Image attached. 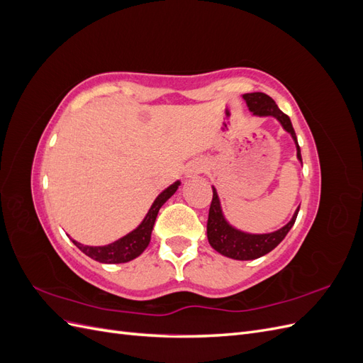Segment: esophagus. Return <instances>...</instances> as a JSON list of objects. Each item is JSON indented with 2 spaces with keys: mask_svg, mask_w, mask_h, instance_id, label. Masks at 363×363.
Returning a JSON list of instances; mask_svg holds the SVG:
<instances>
[{
  "mask_svg": "<svg viewBox=\"0 0 363 363\" xmlns=\"http://www.w3.org/2000/svg\"><path fill=\"white\" fill-rule=\"evenodd\" d=\"M203 171V164L201 163H192V167L189 168L191 174H199Z\"/></svg>",
  "mask_w": 363,
  "mask_h": 363,
  "instance_id": "esophagus-1",
  "label": "esophagus"
}]
</instances>
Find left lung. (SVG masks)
I'll return each instance as SVG.
<instances>
[{
    "label": "left lung",
    "instance_id": "1",
    "mask_svg": "<svg viewBox=\"0 0 363 363\" xmlns=\"http://www.w3.org/2000/svg\"><path fill=\"white\" fill-rule=\"evenodd\" d=\"M245 101L250 107V111L259 115V116H276L284 130L289 131L292 135L295 144H296V157L301 160V150L298 145V140H296L295 130L292 127L291 118L283 113L276 101L272 98L263 92H252V94H245L244 95ZM213 191V196L211 201V208H208V219H207V239L208 244H211L218 252L221 255L238 259V260H252V259H259L262 256H265L267 252L272 251L276 248L284 236L288 235L289 230L292 228L296 215H298L300 207L296 208L295 215L292 216L291 221L284 225L283 228L277 230L274 233L268 235H247L242 232H238L233 227H230L225 219L221 213V207H219V200L218 195Z\"/></svg>",
    "mask_w": 363,
    "mask_h": 363
}]
</instances>
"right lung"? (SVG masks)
<instances>
[{
  "mask_svg": "<svg viewBox=\"0 0 363 363\" xmlns=\"http://www.w3.org/2000/svg\"><path fill=\"white\" fill-rule=\"evenodd\" d=\"M179 184L180 183L177 182V183L171 184L168 189H164L157 196L156 201L152 203V206L148 211L144 221H142V224L135 230V232H131L130 235L121 238L119 240H116V242H113L111 245H104V247H89V245H83V244L75 242V240H72V242L77 245V248H80L86 256H89L91 259H94L96 262H101V263H124V262H128L131 259L138 257L150 244L152 225H155L159 208L175 191H177Z\"/></svg>",
  "mask_w": 363,
  "mask_h": 363,
  "instance_id": "right-lung-1",
  "label": "right lung"
}]
</instances>
